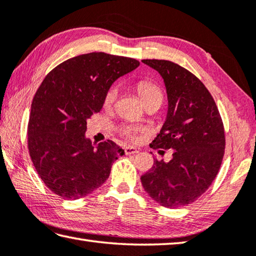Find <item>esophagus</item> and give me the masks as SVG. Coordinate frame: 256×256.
<instances>
[{
  "instance_id": "34e87169",
  "label": "esophagus",
  "mask_w": 256,
  "mask_h": 256,
  "mask_svg": "<svg viewBox=\"0 0 256 256\" xmlns=\"http://www.w3.org/2000/svg\"><path fill=\"white\" fill-rule=\"evenodd\" d=\"M124 154H126V155H132V154H138L139 152V148L128 146V147H124Z\"/></svg>"
}]
</instances>
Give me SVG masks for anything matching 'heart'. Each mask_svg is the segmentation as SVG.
<instances>
[{
  "label": "heart",
  "instance_id": "b5f03b06",
  "mask_svg": "<svg viewBox=\"0 0 256 256\" xmlns=\"http://www.w3.org/2000/svg\"><path fill=\"white\" fill-rule=\"evenodd\" d=\"M136 89L138 91L139 96H140L142 100L144 102V104H147L152 101L155 100H160L162 101V91L159 86L152 82V81H147V80H142L136 84ZM117 96H118V88L116 86H112V88H109L107 92L104 94V104L106 107H110L112 106L116 100H117ZM140 128L137 126H122L120 127L119 132L122 136L126 137L127 139H130V140H136L137 138V134L140 132Z\"/></svg>",
  "mask_w": 256,
  "mask_h": 256
}]
</instances>
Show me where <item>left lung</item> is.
Returning <instances> with one entry per match:
<instances>
[{
  "mask_svg": "<svg viewBox=\"0 0 256 256\" xmlns=\"http://www.w3.org/2000/svg\"><path fill=\"white\" fill-rule=\"evenodd\" d=\"M166 86L168 112L150 147L170 149V162L154 159L140 177L147 194L167 208L195 202L208 190L224 156L225 134L215 101L204 84L182 66L167 60L146 59Z\"/></svg>",
  "mask_w": 256,
  "mask_h": 256,
  "instance_id": "1",
  "label": "left lung"
}]
</instances>
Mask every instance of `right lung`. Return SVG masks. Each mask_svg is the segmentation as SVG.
I'll use <instances>...</instances> for the list:
<instances>
[{
  "label": "right lung",
  "instance_id": "obj_1",
  "mask_svg": "<svg viewBox=\"0 0 256 256\" xmlns=\"http://www.w3.org/2000/svg\"><path fill=\"white\" fill-rule=\"evenodd\" d=\"M139 61L91 52L71 58L46 74L31 104L28 148L46 186L64 200H79L107 180L124 152L112 140L94 147L86 120L104 106L108 89Z\"/></svg>",
  "mask_w": 256,
  "mask_h": 256
}]
</instances>
